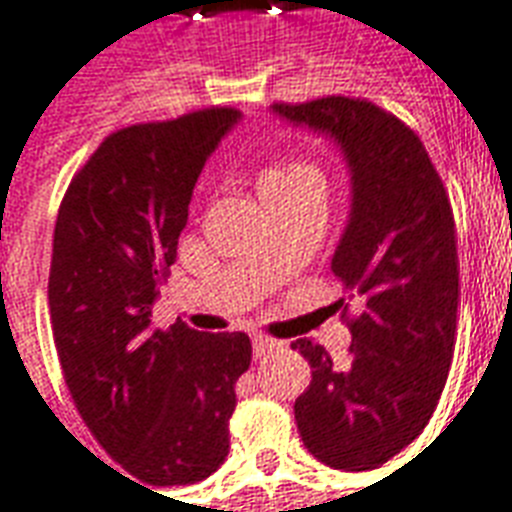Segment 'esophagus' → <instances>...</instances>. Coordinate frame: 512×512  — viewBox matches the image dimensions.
<instances>
[{"label": "esophagus", "mask_w": 512, "mask_h": 512, "mask_svg": "<svg viewBox=\"0 0 512 512\" xmlns=\"http://www.w3.org/2000/svg\"><path fill=\"white\" fill-rule=\"evenodd\" d=\"M251 343H253V357H256V360H259V357H267V354L275 352V349L281 346V343H275L272 338H267V335H253Z\"/></svg>", "instance_id": "34e87169"}]
</instances>
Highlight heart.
Masks as SVG:
<instances>
[{
	"label": "heart",
	"instance_id": "heart-1",
	"mask_svg": "<svg viewBox=\"0 0 512 512\" xmlns=\"http://www.w3.org/2000/svg\"><path fill=\"white\" fill-rule=\"evenodd\" d=\"M259 196H289V193H324L327 179L308 158H281L264 166L259 174Z\"/></svg>",
	"mask_w": 512,
	"mask_h": 512
}]
</instances>
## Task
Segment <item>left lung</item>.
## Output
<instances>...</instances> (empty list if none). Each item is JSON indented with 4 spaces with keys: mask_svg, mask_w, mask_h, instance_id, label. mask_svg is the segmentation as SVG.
<instances>
[{
    "mask_svg": "<svg viewBox=\"0 0 512 512\" xmlns=\"http://www.w3.org/2000/svg\"><path fill=\"white\" fill-rule=\"evenodd\" d=\"M272 111L333 138L352 171V212L333 256L352 357L335 368L319 343H292L311 363L294 420L322 464L376 469L423 434L453 363V207L417 133L371 100L327 95Z\"/></svg>",
    "mask_w": 512,
    "mask_h": 512,
    "instance_id": "1",
    "label": "left lung"
}]
</instances>
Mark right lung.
Listing matches in <instances>:
<instances>
[{"instance_id": "right-lung-1", "label": "right lung", "mask_w": 512, "mask_h": 512, "mask_svg": "<svg viewBox=\"0 0 512 512\" xmlns=\"http://www.w3.org/2000/svg\"><path fill=\"white\" fill-rule=\"evenodd\" d=\"M240 111L210 106L114 130L59 204L48 308L70 398L122 469L155 488L210 477L229 455L245 333L152 327L204 163Z\"/></svg>"}]
</instances>
